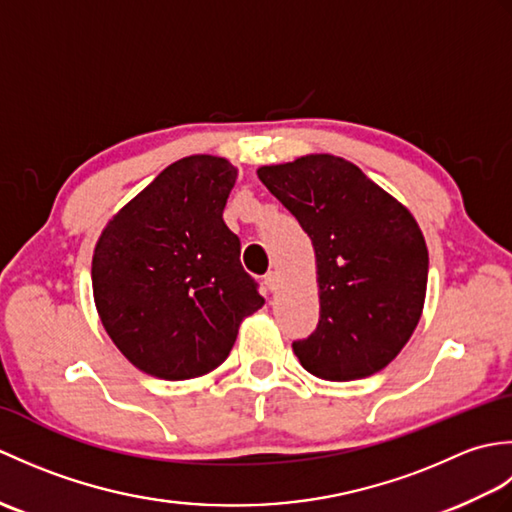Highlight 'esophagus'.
I'll use <instances>...</instances> for the list:
<instances>
[{"mask_svg":"<svg viewBox=\"0 0 512 512\" xmlns=\"http://www.w3.org/2000/svg\"><path fill=\"white\" fill-rule=\"evenodd\" d=\"M264 286L273 292L275 288H277V273H268V275H264Z\"/></svg>","mask_w":512,"mask_h":512,"instance_id":"1","label":"esophagus"}]
</instances>
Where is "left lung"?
Here are the masks:
<instances>
[{"mask_svg": "<svg viewBox=\"0 0 512 512\" xmlns=\"http://www.w3.org/2000/svg\"><path fill=\"white\" fill-rule=\"evenodd\" d=\"M257 176L297 217L317 257L319 325L292 343L299 363L334 383L380 372L411 339L427 295L418 222L339 156H301Z\"/></svg>", "mask_w": 512, "mask_h": 512, "instance_id": "left-lung-1", "label": "left lung"}]
</instances>
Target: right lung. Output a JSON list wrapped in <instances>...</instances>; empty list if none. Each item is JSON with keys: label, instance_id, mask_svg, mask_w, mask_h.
<instances>
[{"label": "right lung", "instance_id": "add662e5", "mask_svg": "<svg viewBox=\"0 0 512 512\" xmlns=\"http://www.w3.org/2000/svg\"><path fill=\"white\" fill-rule=\"evenodd\" d=\"M235 178L226 158L173 162L96 242V310L140 372L165 380L213 372L233 350L239 323L264 306L222 217Z\"/></svg>", "mask_w": 512, "mask_h": 512}]
</instances>
